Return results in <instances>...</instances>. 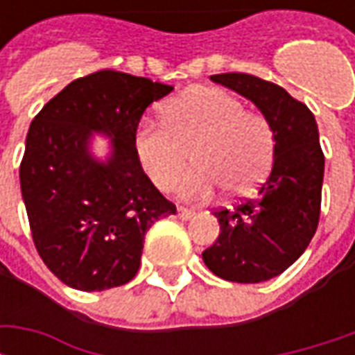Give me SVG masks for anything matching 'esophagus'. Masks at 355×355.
<instances>
[{
  "label": "esophagus",
  "instance_id": "obj_1",
  "mask_svg": "<svg viewBox=\"0 0 355 355\" xmlns=\"http://www.w3.org/2000/svg\"><path fill=\"white\" fill-rule=\"evenodd\" d=\"M177 215L178 218H182V220H190V218L196 216V211H192V209H186V207H178Z\"/></svg>",
  "mask_w": 355,
  "mask_h": 355
}]
</instances>
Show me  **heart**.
<instances>
[{"mask_svg":"<svg viewBox=\"0 0 355 355\" xmlns=\"http://www.w3.org/2000/svg\"><path fill=\"white\" fill-rule=\"evenodd\" d=\"M274 146L266 117L213 87L173 98L163 108V125L142 121L132 135L135 157L159 190L173 188L190 152L193 169L178 182L177 192L193 201L213 198L220 186L230 196L253 190L270 171Z\"/></svg>","mask_w":355,"mask_h":355,"instance_id":"obj_1","label":"heart"}]
</instances>
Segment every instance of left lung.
<instances>
[{"instance_id":"1","label":"left lung","mask_w":355,"mask_h":355,"mask_svg":"<svg viewBox=\"0 0 355 355\" xmlns=\"http://www.w3.org/2000/svg\"><path fill=\"white\" fill-rule=\"evenodd\" d=\"M215 83L245 96L274 129V165L254 200L213 215L220 234L201 257L226 282L261 283L283 274L318 230L325 157L315 117L272 81L249 73H216Z\"/></svg>"}]
</instances>
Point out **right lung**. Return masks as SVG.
Returning a JSON list of instances; mask_svg holds the SVG:
<instances>
[{
	"label": "right lung",
	"mask_w": 355,
	"mask_h": 355,
	"mask_svg": "<svg viewBox=\"0 0 355 355\" xmlns=\"http://www.w3.org/2000/svg\"><path fill=\"white\" fill-rule=\"evenodd\" d=\"M171 91L148 78L101 70L66 85L30 125L22 200L37 253L68 287L91 293L131 282L144 234L177 213L132 152L144 110ZM94 132L110 139L104 162L90 154Z\"/></svg>",
	"instance_id": "right-lung-1"
}]
</instances>
